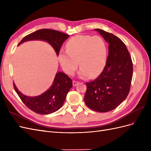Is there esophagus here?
<instances>
[{
  "label": "esophagus",
  "mask_w": 151,
  "mask_h": 151,
  "mask_svg": "<svg viewBox=\"0 0 151 151\" xmlns=\"http://www.w3.org/2000/svg\"><path fill=\"white\" fill-rule=\"evenodd\" d=\"M72 84H73V86H77V84H79V83H78V82L76 81H73V82H72Z\"/></svg>",
  "instance_id": "1"
}]
</instances>
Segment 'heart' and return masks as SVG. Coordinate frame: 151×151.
<instances>
[{
  "instance_id": "1",
  "label": "heart",
  "mask_w": 151,
  "mask_h": 151,
  "mask_svg": "<svg viewBox=\"0 0 151 151\" xmlns=\"http://www.w3.org/2000/svg\"><path fill=\"white\" fill-rule=\"evenodd\" d=\"M67 51H60L58 60L63 70L72 75L81 67L77 73L81 78L94 77L103 70L107 58V48L104 41L98 36L77 35L66 45Z\"/></svg>"
}]
</instances>
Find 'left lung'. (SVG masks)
I'll use <instances>...</instances> for the list:
<instances>
[{
  "label": "left lung",
  "instance_id": "left-lung-1",
  "mask_svg": "<svg viewBox=\"0 0 151 151\" xmlns=\"http://www.w3.org/2000/svg\"><path fill=\"white\" fill-rule=\"evenodd\" d=\"M109 43L108 56L101 74L86 83L84 101L87 106L98 112L116 108L129 94L133 74V65L126 45L114 35L94 29Z\"/></svg>",
  "mask_w": 151,
  "mask_h": 151
}]
</instances>
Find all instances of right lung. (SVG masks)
Listing matches in <instances>:
<instances>
[{
	"label": "right lung",
	"instance_id": "add662e5",
	"mask_svg": "<svg viewBox=\"0 0 151 151\" xmlns=\"http://www.w3.org/2000/svg\"><path fill=\"white\" fill-rule=\"evenodd\" d=\"M69 36V35L53 29H39L26 36L18 44V46L29 41H44L51 45L55 51L57 55L58 56L62 44ZM72 87L71 79L60 71L57 72L53 83L49 89L36 96H28L22 94L14 83V88L22 101L32 111L41 115L50 114L60 109Z\"/></svg>",
	"mask_w": 151,
	"mask_h": 151
}]
</instances>
